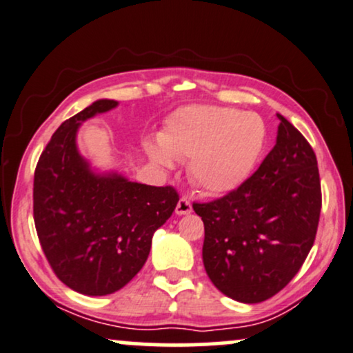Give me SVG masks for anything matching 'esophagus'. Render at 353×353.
Returning <instances> with one entry per match:
<instances>
[{"label": "esophagus", "instance_id": "obj_1", "mask_svg": "<svg viewBox=\"0 0 353 353\" xmlns=\"http://www.w3.org/2000/svg\"><path fill=\"white\" fill-rule=\"evenodd\" d=\"M189 213H192V205H190V201L185 199V196H182V199L177 201V206H176V214H179V216H182V214H189Z\"/></svg>", "mask_w": 353, "mask_h": 353}]
</instances>
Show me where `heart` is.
Listing matches in <instances>:
<instances>
[{
  "mask_svg": "<svg viewBox=\"0 0 353 353\" xmlns=\"http://www.w3.org/2000/svg\"><path fill=\"white\" fill-rule=\"evenodd\" d=\"M266 134L256 112L194 105L174 112L164 132L145 142V152L163 171L172 169L176 159H189L190 181L205 194L224 195L250 177L265 150Z\"/></svg>",
  "mask_w": 353,
  "mask_h": 353,
  "instance_id": "heart-1",
  "label": "heart"
}]
</instances>
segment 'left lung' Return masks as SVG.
<instances>
[{"mask_svg": "<svg viewBox=\"0 0 353 353\" xmlns=\"http://www.w3.org/2000/svg\"><path fill=\"white\" fill-rule=\"evenodd\" d=\"M278 137L252 177L223 199L194 203L205 224L203 265L216 289L242 303L288 285L312 250L321 211L318 163L278 114Z\"/></svg>", "mask_w": 353, "mask_h": 353, "instance_id": "1", "label": "left lung"}]
</instances>
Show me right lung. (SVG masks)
Segmentation results:
<instances>
[{
    "label": "right lung",
    "mask_w": 353,
    "mask_h": 353,
    "mask_svg": "<svg viewBox=\"0 0 353 353\" xmlns=\"http://www.w3.org/2000/svg\"><path fill=\"white\" fill-rule=\"evenodd\" d=\"M117 105L97 100L64 121L35 169L34 219L41 248L54 274L83 295L124 288L142 270L154 231L179 201L172 187L98 172L79 152L82 122Z\"/></svg>",
    "instance_id": "obj_1"
}]
</instances>
